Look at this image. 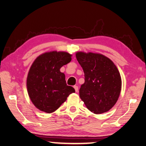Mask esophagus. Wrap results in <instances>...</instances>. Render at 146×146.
Returning <instances> with one entry per match:
<instances>
[{"label":"esophagus","mask_w":146,"mask_h":146,"mask_svg":"<svg viewBox=\"0 0 146 146\" xmlns=\"http://www.w3.org/2000/svg\"><path fill=\"white\" fill-rule=\"evenodd\" d=\"M74 90H75V92H78V87L77 86H74Z\"/></svg>","instance_id":"1"}]
</instances>
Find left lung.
Segmentation results:
<instances>
[{
	"instance_id": "1",
	"label": "left lung",
	"mask_w": 146,
	"mask_h": 146,
	"mask_svg": "<svg viewBox=\"0 0 146 146\" xmlns=\"http://www.w3.org/2000/svg\"><path fill=\"white\" fill-rule=\"evenodd\" d=\"M76 56L85 76V82L80 89V98L92 113L109 111L116 104L121 91L119 70L103 54L80 51Z\"/></svg>"
}]
</instances>
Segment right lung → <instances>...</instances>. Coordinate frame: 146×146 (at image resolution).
<instances>
[{"mask_svg":"<svg viewBox=\"0 0 146 146\" xmlns=\"http://www.w3.org/2000/svg\"><path fill=\"white\" fill-rule=\"evenodd\" d=\"M64 51H50L40 54L29 68L27 90L31 102L41 111L51 113L58 109L75 90L66 85L60 69L72 60Z\"/></svg>","mask_w":146,"mask_h":146,"instance_id":"1","label":"right lung"}]
</instances>
